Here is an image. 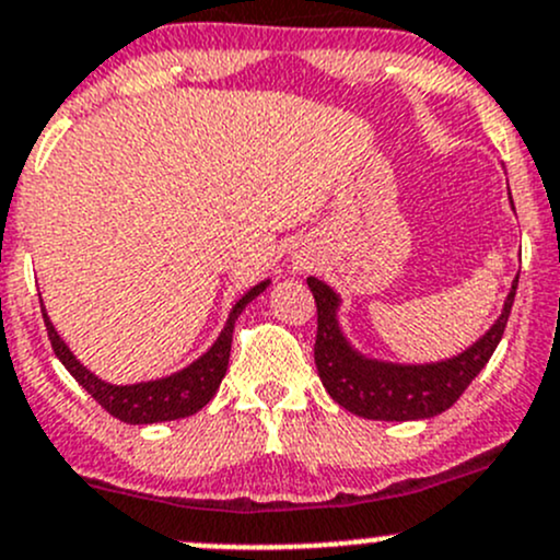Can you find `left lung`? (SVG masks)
I'll return each mask as SVG.
<instances>
[{
  "instance_id": "8db88e82",
  "label": "left lung",
  "mask_w": 560,
  "mask_h": 560,
  "mask_svg": "<svg viewBox=\"0 0 560 560\" xmlns=\"http://www.w3.org/2000/svg\"><path fill=\"white\" fill-rule=\"evenodd\" d=\"M513 203V198H510ZM515 209V206H513ZM316 300L314 359L327 394L349 413L373 421H419L445 413L486 368L497 351L513 308L517 279L510 287L504 308L482 338L462 354L429 364H399L359 354L346 340L338 322L340 295L325 281L308 276Z\"/></svg>"
}]
</instances>
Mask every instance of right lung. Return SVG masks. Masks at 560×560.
<instances>
[{"label": "right lung", "instance_id": "obj_1", "mask_svg": "<svg viewBox=\"0 0 560 560\" xmlns=\"http://www.w3.org/2000/svg\"><path fill=\"white\" fill-rule=\"evenodd\" d=\"M270 284V279L260 281V284L252 287L238 303L233 305L231 316H228L225 327H222L220 338L211 343V349L196 359V362L187 364L185 370H176V373L166 375V378L155 381H141V384H128L117 386L107 384V381L98 378L96 373L80 364V359L69 351V346L63 343L61 335L52 327L50 316L45 314V327L47 338H50L52 351L61 359L63 368L72 373V378L107 410L109 416L120 419L122 423H161V421H176L187 419V416L198 413L206 402L217 394L222 378L228 373V359H231V343H233V327L235 319L241 316V311L252 303L265 287Z\"/></svg>", "mask_w": 560, "mask_h": 560}]
</instances>
